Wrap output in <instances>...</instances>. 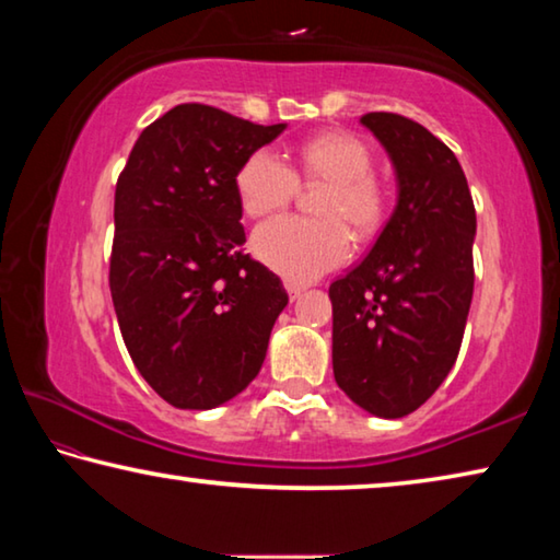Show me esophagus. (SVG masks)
Segmentation results:
<instances>
[{
    "instance_id": "obj_1",
    "label": "esophagus",
    "mask_w": 560,
    "mask_h": 560,
    "mask_svg": "<svg viewBox=\"0 0 560 560\" xmlns=\"http://www.w3.org/2000/svg\"><path fill=\"white\" fill-rule=\"evenodd\" d=\"M283 287H287V294H289L291 301L304 294V287H301V283H296V281H291V279L283 281Z\"/></svg>"
}]
</instances>
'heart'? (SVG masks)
<instances>
[{"instance_id": "b5f03b06", "label": "heart", "mask_w": 560, "mask_h": 560, "mask_svg": "<svg viewBox=\"0 0 560 560\" xmlns=\"http://www.w3.org/2000/svg\"><path fill=\"white\" fill-rule=\"evenodd\" d=\"M374 168V154L359 137L326 131L304 141L296 172L277 154L254 152L236 172V194L248 217H271L299 194V176L324 186L316 199L322 219L281 217L256 229L254 254L291 281H312L349 256L351 229L359 238L378 232L388 211V191Z\"/></svg>"}]
</instances>
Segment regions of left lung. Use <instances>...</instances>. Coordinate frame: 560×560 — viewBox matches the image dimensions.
Instances as JSON below:
<instances>
[{"label": "left lung", "instance_id": "obj_1", "mask_svg": "<svg viewBox=\"0 0 560 560\" xmlns=\"http://www.w3.org/2000/svg\"><path fill=\"white\" fill-rule=\"evenodd\" d=\"M392 156L398 203L369 256L328 287L334 378L363 411L401 419L454 369L474 296L476 209L456 154L419 121L363 114Z\"/></svg>", "mask_w": 560, "mask_h": 560}]
</instances>
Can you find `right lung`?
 I'll return each instance as SVG.
<instances>
[{
    "label": "right lung",
    "mask_w": 560,
    "mask_h": 560,
    "mask_svg": "<svg viewBox=\"0 0 560 560\" xmlns=\"http://www.w3.org/2000/svg\"><path fill=\"white\" fill-rule=\"evenodd\" d=\"M283 124L179 104L141 131L114 194L109 289L121 339L166 404L214 408L259 374L289 294L242 252L236 172Z\"/></svg>",
    "instance_id": "1"
}]
</instances>
